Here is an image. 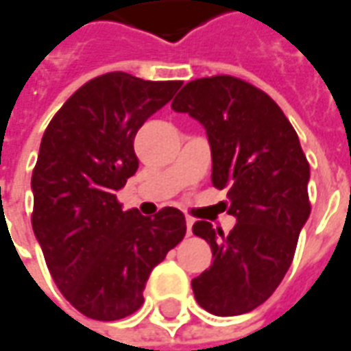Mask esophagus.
<instances>
[{"instance_id": "obj_1", "label": "esophagus", "mask_w": 351, "mask_h": 351, "mask_svg": "<svg viewBox=\"0 0 351 351\" xmlns=\"http://www.w3.org/2000/svg\"><path fill=\"white\" fill-rule=\"evenodd\" d=\"M192 225H194V219L186 217V235H190V233H192Z\"/></svg>"}]
</instances>
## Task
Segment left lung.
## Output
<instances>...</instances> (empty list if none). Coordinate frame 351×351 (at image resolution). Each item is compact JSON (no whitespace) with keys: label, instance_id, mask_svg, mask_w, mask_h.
<instances>
[{"label":"left lung","instance_id":"left-lung-1","mask_svg":"<svg viewBox=\"0 0 351 351\" xmlns=\"http://www.w3.org/2000/svg\"><path fill=\"white\" fill-rule=\"evenodd\" d=\"M171 106L206 128L213 186L229 190L227 213L237 219L227 235L208 221L192 227L213 254L192 280L194 297L217 317L243 315L272 295L291 266L311 213L307 157L282 108L243 79L190 81Z\"/></svg>","mask_w":351,"mask_h":351}]
</instances>
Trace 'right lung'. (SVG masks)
Masks as SVG:
<instances>
[{
    "label": "right lung",
    "instance_id": "right-lung-1",
    "mask_svg": "<svg viewBox=\"0 0 351 351\" xmlns=\"http://www.w3.org/2000/svg\"><path fill=\"white\" fill-rule=\"evenodd\" d=\"M180 81L112 71L87 81L56 112L32 171V229L67 301L95 320L143 305L152 270L186 233L180 210H122L116 192L138 171L134 138Z\"/></svg>",
    "mask_w": 351,
    "mask_h": 351
}]
</instances>
